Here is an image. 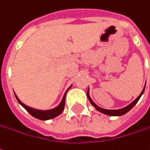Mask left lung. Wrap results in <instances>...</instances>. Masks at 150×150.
I'll list each match as a JSON object with an SVG mask.
<instances>
[{
  "label": "left lung",
  "mask_w": 150,
  "mask_h": 150,
  "mask_svg": "<svg viewBox=\"0 0 150 150\" xmlns=\"http://www.w3.org/2000/svg\"><path fill=\"white\" fill-rule=\"evenodd\" d=\"M145 88V87H144ZM144 88H143V90H142V92L141 93L139 94V96L137 98H135V100H134L132 103H131V104H129L128 106H126L125 108H121V109H117V110H108V109H104V108H102L100 107H98V105L92 100V98H90L89 96V89L88 88V91H87V97H88V100L90 102V103L96 108L98 112H100L102 113L106 114V115H108V116H122V115H124V114H126V112H128L130 110L135 106L136 103H137V102L139 101V99L140 98V97L142 96V94L144 93Z\"/></svg>",
  "instance_id": "1"
}]
</instances>
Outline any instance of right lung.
<instances>
[{"label":"right lung","mask_w":150,"mask_h":150,"mask_svg":"<svg viewBox=\"0 0 150 150\" xmlns=\"http://www.w3.org/2000/svg\"><path fill=\"white\" fill-rule=\"evenodd\" d=\"M72 85H71L68 89L67 90V92L65 93L64 96H63V98H62V102L60 103V104L58 105L57 107H56L55 108H52V109L50 110H38L35 109V108H30L27 105H25L24 103H23L21 101L19 100V98L17 97V95L15 93V98L17 101L19 102V103L23 108H24L26 111L28 112V113L30 115H32L33 117L37 118V119H39V120H42V121H46V120H50V119H52V118L56 117L59 116L60 114H62V112L64 110V108H65V100H66V95H67V91L71 88V87Z\"/></svg>","instance_id":"1"}]
</instances>
